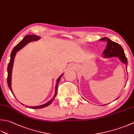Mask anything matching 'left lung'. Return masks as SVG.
I'll return each mask as SVG.
<instances>
[{
	"label": "left lung",
	"mask_w": 134,
	"mask_h": 134,
	"mask_svg": "<svg viewBox=\"0 0 134 134\" xmlns=\"http://www.w3.org/2000/svg\"><path fill=\"white\" fill-rule=\"evenodd\" d=\"M100 41L106 42L107 43L106 48L104 49V51L103 52V56L104 57H105V58H110V57H119L120 61L125 64V65H127L128 62L127 57L125 56L124 50H123L120 44L111 41L107 37L102 38L100 39ZM118 99H119V98L116 99V100ZM106 104H104V105H106Z\"/></svg>",
	"instance_id": "1"
}]
</instances>
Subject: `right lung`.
<instances>
[{"mask_svg": "<svg viewBox=\"0 0 134 134\" xmlns=\"http://www.w3.org/2000/svg\"><path fill=\"white\" fill-rule=\"evenodd\" d=\"M41 37L39 36L35 35H28L25 36L24 38L23 39V40L20 42L16 46H15L14 49H13V51L12 52L11 55H10V62L9 64H8V67H7V73H8V75H7V84L8 86H9V88L11 91L12 93H13V95L14 96V93L13 92L12 89V70H13V64H14V60L15 58V54H16L17 52L18 51H19L20 49H21L23 48L26 44H27L28 43L31 42H33V41H38L39 39H40ZM63 74H62L60 77L57 78V80L56 81V86H55V92H54V95L53 96V98L51 99L49 102H47V103H44L42 105H40V106H25L26 107H30L31 109H42V108H44L46 106H49V104H51L52 102H53L55 98H56V96L57 95V88H58V84L59 83V81L60 80V78H62V75ZM22 104V103H21ZM23 106H25L24 104H22Z\"/></svg>", "mask_w": 134, "mask_h": 134, "instance_id": "1", "label": "right lung"}]
</instances>
